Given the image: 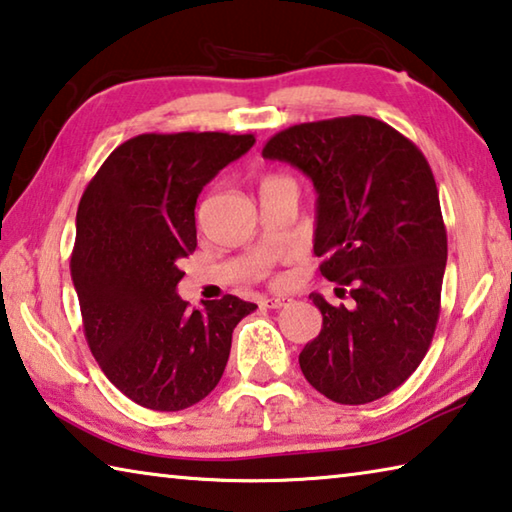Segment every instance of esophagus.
I'll list each match as a JSON object with an SVG mask.
<instances>
[{
	"instance_id": "34e87169",
	"label": "esophagus",
	"mask_w": 512,
	"mask_h": 512,
	"mask_svg": "<svg viewBox=\"0 0 512 512\" xmlns=\"http://www.w3.org/2000/svg\"><path fill=\"white\" fill-rule=\"evenodd\" d=\"M262 307H266V309H282V307H287V300H284V298H264L262 300Z\"/></svg>"
}]
</instances>
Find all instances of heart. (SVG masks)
<instances>
[{"instance_id":"heart-1","label":"heart","mask_w":512,"mask_h":512,"mask_svg":"<svg viewBox=\"0 0 512 512\" xmlns=\"http://www.w3.org/2000/svg\"><path fill=\"white\" fill-rule=\"evenodd\" d=\"M273 180H287V178H284V176H266L264 183H273ZM264 183H262V185H264Z\"/></svg>"}]
</instances>
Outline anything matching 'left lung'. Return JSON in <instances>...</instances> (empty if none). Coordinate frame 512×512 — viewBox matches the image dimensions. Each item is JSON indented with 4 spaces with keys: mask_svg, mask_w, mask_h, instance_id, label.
<instances>
[{
    "mask_svg": "<svg viewBox=\"0 0 512 512\" xmlns=\"http://www.w3.org/2000/svg\"><path fill=\"white\" fill-rule=\"evenodd\" d=\"M262 155L311 178L320 273L354 300L311 293L323 329L300 352L302 375L332 402H375L413 375L438 325L447 230L429 162L363 115L284 128Z\"/></svg>",
    "mask_w": 512,
    "mask_h": 512,
    "instance_id": "1",
    "label": "left lung"
}]
</instances>
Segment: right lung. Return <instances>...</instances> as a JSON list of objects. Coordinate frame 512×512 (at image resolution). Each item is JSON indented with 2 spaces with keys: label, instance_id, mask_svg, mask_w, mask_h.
<instances>
[{
  "label": "right lung",
  "instance_id": "add662e5",
  "mask_svg": "<svg viewBox=\"0 0 512 512\" xmlns=\"http://www.w3.org/2000/svg\"><path fill=\"white\" fill-rule=\"evenodd\" d=\"M255 135L144 133L94 173L76 212L72 280L83 332L112 384L153 411L214 391L232 329L257 305L237 296L189 309L176 287L196 250V198Z\"/></svg>",
  "mask_w": 512,
  "mask_h": 512
}]
</instances>
